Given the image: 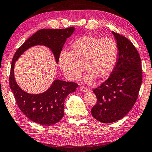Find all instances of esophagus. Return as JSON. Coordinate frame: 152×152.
<instances>
[{
	"mask_svg": "<svg viewBox=\"0 0 152 152\" xmlns=\"http://www.w3.org/2000/svg\"><path fill=\"white\" fill-rule=\"evenodd\" d=\"M79 90L80 91H84V92H86V91H88V88L84 87V86H80V87L79 88Z\"/></svg>",
	"mask_w": 152,
	"mask_h": 152,
	"instance_id": "obj_1",
	"label": "esophagus"
}]
</instances>
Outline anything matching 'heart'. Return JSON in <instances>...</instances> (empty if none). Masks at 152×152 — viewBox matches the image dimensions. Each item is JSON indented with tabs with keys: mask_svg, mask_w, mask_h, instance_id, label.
Here are the masks:
<instances>
[{
	"mask_svg": "<svg viewBox=\"0 0 152 152\" xmlns=\"http://www.w3.org/2000/svg\"><path fill=\"white\" fill-rule=\"evenodd\" d=\"M117 55V44L113 39L84 35L72 43L70 53H61L58 63L65 76L73 81L79 79L84 68V80L91 83L95 78L103 80L111 75Z\"/></svg>",
	"mask_w": 152,
	"mask_h": 152,
	"instance_id": "obj_1",
	"label": "heart"
}]
</instances>
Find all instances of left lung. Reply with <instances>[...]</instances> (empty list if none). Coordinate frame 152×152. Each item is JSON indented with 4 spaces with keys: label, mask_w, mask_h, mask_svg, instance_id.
<instances>
[{
    "label": "left lung",
    "mask_w": 152,
    "mask_h": 152,
    "mask_svg": "<svg viewBox=\"0 0 152 152\" xmlns=\"http://www.w3.org/2000/svg\"><path fill=\"white\" fill-rule=\"evenodd\" d=\"M118 53L115 67L109 78L93 90L97 103L91 108L94 118L111 123L123 118L131 110L142 82L140 56L129 39L113 31Z\"/></svg>",
    "instance_id": "8db88e82"
}]
</instances>
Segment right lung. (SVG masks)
<instances>
[{
    "mask_svg": "<svg viewBox=\"0 0 152 152\" xmlns=\"http://www.w3.org/2000/svg\"><path fill=\"white\" fill-rule=\"evenodd\" d=\"M74 31V27L66 29H40L18 49L12 61L9 84L17 105L27 117L39 124L50 126L61 120L64 116L65 99L68 94L76 91L78 84L55 80L48 90L42 94L26 93L19 87L15 80V62L28 49L35 45H44L51 50L58 63L60 53L66 39L72 34Z\"/></svg>",
    "mask_w": 152,
    "mask_h": 152,
    "instance_id": "right-lung-1",
    "label": "right lung"
}]
</instances>
